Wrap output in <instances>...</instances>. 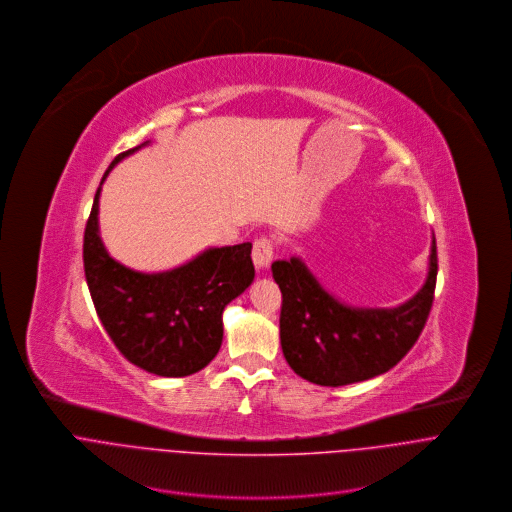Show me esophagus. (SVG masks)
I'll list each match as a JSON object with an SVG mask.
<instances>
[{"label": "esophagus", "instance_id": "esophagus-1", "mask_svg": "<svg viewBox=\"0 0 512 512\" xmlns=\"http://www.w3.org/2000/svg\"><path fill=\"white\" fill-rule=\"evenodd\" d=\"M274 258V244L268 238H258L252 246V260L258 270H266Z\"/></svg>", "mask_w": 512, "mask_h": 512}]
</instances>
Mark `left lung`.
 Returning <instances> with one entry per match:
<instances>
[{
  "label": "left lung",
  "instance_id": "left-lung-1",
  "mask_svg": "<svg viewBox=\"0 0 512 512\" xmlns=\"http://www.w3.org/2000/svg\"><path fill=\"white\" fill-rule=\"evenodd\" d=\"M272 276L282 292L280 345L286 363L311 383L349 385L389 371L418 341L434 302L436 238L424 286L393 309L341 302L298 256L272 262Z\"/></svg>",
  "mask_w": 512,
  "mask_h": 512
}]
</instances>
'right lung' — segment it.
<instances>
[{
    "instance_id": "1",
    "label": "right lung",
    "mask_w": 512,
    "mask_h": 512,
    "mask_svg": "<svg viewBox=\"0 0 512 512\" xmlns=\"http://www.w3.org/2000/svg\"><path fill=\"white\" fill-rule=\"evenodd\" d=\"M149 143L117 155L100 185L117 163ZM98 199L100 187L86 222L82 258L102 327L133 365L153 375L197 373L222 347L224 309L254 280L252 244L208 248L163 272L133 270L115 260L102 244Z\"/></svg>"
}]
</instances>
